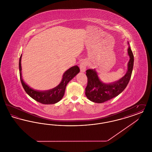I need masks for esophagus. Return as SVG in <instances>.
Listing matches in <instances>:
<instances>
[{"label":"esophagus","mask_w":152,"mask_h":152,"mask_svg":"<svg viewBox=\"0 0 152 152\" xmlns=\"http://www.w3.org/2000/svg\"><path fill=\"white\" fill-rule=\"evenodd\" d=\"M86 66L87 63L85 61H83L80 64V71L82 72H84L86 70Z\"/></svg>","instance_id":"1"}]
</instances>
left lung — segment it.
I'll return each mask as SVG.
<instances>
[{
    "label": "left lung",
    "mask_w": 152,
    "mask_h": 152,
    "mask_svg": "<svg viewBox=\"0 0 152 152\" xmlns=\"http://www.w3.org/2000/svg\"><path fill=\"white\" fill-rule=\"evenodd\" d=\"M128 53L130 59L128 63L127 72L123 77L115 82L104 83L99 79L94 69L86 71L88 83L86 95L89 100L97 103L104 102L120 94L125 89L130 80L134 64V56L129 45Z\"/></svg>",
    "instance_id": "1"
}]
</instances>
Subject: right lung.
Masks as SVG:
<instances>
[{
  "label": "right lung",
  "instance_id": "right-lung-1",
  "mask_svg": "<svg viewBox=\"0 0 152 152\" xmlns=\"http://www.w3.org/2000/svg\"><path fill=\"white\" fill-rule=\"evenodd\" d=\"M22 55L20 57L19 66L20 72V79L22 83V86L26 92L31 97L36 101L43 104H53L58 102L61 100L65 93V88L67 84L80 72L79 68L77 66H73L67 71H66L63 75V78L60 83L57 87L48 91H39L35 90L26 84L22 76V66H21Z\"/></svg>",
  "mask_w": 152,
  "mask_h": 152
}]
</instances>
